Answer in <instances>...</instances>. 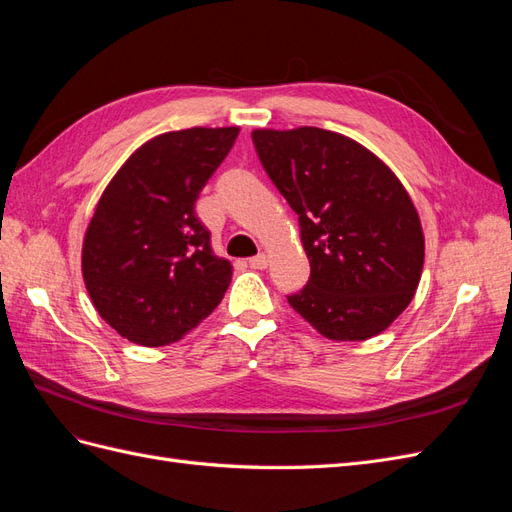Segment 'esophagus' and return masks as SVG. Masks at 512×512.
I'll return each instance as SVG.
<instances>
[{"instance_id":"1","label":"esophagus","mask_w":512,"mask_h":512,"mask_svg":"<svg viewBox=\"0 0 512 512\" xmlns=\"http://www.w3.org/2000/svg\"><path fill=\"white\" fill-rule=\"evenodd\" d=\"M250 267L252 269H258V271H262V269H267V265H269V260H267V256L265 254H256V256H252L250 260Z\"/></svg>"}]
</instances>
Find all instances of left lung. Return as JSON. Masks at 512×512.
Here are the masks:
<instances>
[{
  "label": "left lung",
  "instance_id": "1",
  "mask_svg": "<svg viewBox=\"0 0 512 512\" xmlns=\"http://www.w3.org/2000/svg\"><path fill=\"white\" fill-rule=\"evenodd\" d=\"M273 185L299 215L309 280L290 307L324 337L361 342L404 312L421 280L425 239L391 168L352 138L320 128L256 130Z\"/></svg>",
  "mask_w": 512,
  "mask_h": 512
}]
</instances>
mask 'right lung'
I'll return each mask as SVG.
<instances>
[{
    "label": "right lung",
    "mask_w": 512,
    "mask_h": 512,
    "mask_svg": "<svg viewBox=\"0 0 512 512\" xmlns=\"http://www.w3.org/2000/svg\"><path fill=\"white\" fill-rule=\"evenodd\" d=\"M239 128H190L145 143L108 183L83 243L98 314L134 344L179 342L220 305L230 262L213 256L196 198Z\"/></svg>",
    "instance_id": "1"
}]
</instances>
